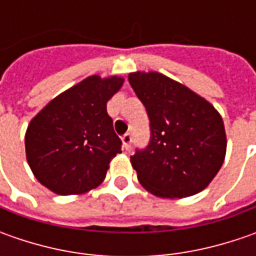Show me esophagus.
<instances>
[{
    "label": "esophagus",
    "mask_w": 256,
    "mask_h": 256,
    "mask_svg": "<svg viewBox=\"0 0 256 256\" xmlns=\"http://www.w3.org/2000/svg\"><path fill=\"white\" fill-rule=\"evenodd\" d=\"M131 142H132V136H131V134H125L122 136V145L124 148L128 151L130 150V146H131Z\"/></svg>",
    "instance_id": "1"
}]
</instances>
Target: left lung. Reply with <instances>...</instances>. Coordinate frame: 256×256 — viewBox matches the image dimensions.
<instances>
[{
  "mask_svg": "<svg viewBox=\"0 0 256 256\" xmlns=\"http://www.w3.org/2000/svg\"><path fill=\"white\" fill-rule=\"evenodd\" d=\"M150 116L148 146L131 156L138 181L160 198L205 190L221 170L226 134L220 112L201 95L156 71L128 75Z\"/></svg>",
  "mask_w": 256,
  "mask_h": 256,
  "instance_id": "8db88e82",
  "label": "left lung"
}]
</instances>
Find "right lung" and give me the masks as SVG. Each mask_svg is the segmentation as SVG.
Returning a JSON list of instances; mask_svg holds the SVG:
<instances>
[{
    "mask_svg": "<svg viewBox=\"0 0 256 256\" xmlns=\"http://www.w3.org/2000/svg\"><path fill=\"white\" fill-rule=\"evenodd\" d=\"M122 84L116 75H91L55 96L28 124L26 161L45 188L80 195L105 180L122 144L114 132L106 102Z\"/></svg>",
    "mask_w": 256,
    "mask_h": 256,
    "instance_id": "1",
    "label": "right lung"
}]
</instances>
